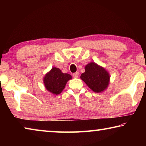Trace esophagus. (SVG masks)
<instances>
[{
    "mask_svg": "<svg viewBox=\"0 0 146 146\" xmlns=\"http://www.w3.org/2000/svg\"><path fill=\"white\" fill-rule=\"evenodd\" d=\"M78 75H79V73H78V72L74 73L73 74V76L74 78H77L78 76Z\"/></svg>",
    "mask_w": 146,
    "mask_h": 146,
    "instance_id": "1",
    "label": "esophagus"
}]
</instances>
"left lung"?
I'll list each match as a JSON object with an SVG mask.
<instances>
[{"instance_id":"left-lung-1","label":"left lung","mask_w":146,"mask_h":146,"mask_svg":"<svg viewBox=\"0 0 146 146\" xmlns=\"http://www.w3.org/2000/svg\"><path fill=\"white\" fill-rule=\"evenodd\" d=\"M80 78L94 92L100 93L108 88L110 76L104 68L92 62L85 66V72L81 74Z\"/></svg>"}]
</instances>
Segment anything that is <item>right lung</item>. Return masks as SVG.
Returning a JSON list of instances; mask_svg holds the SVG:
<instances>
[{
  "label": "right lung",
  "mask_w": 146,
  "mask_h": 146,
  "mask_svg": "<svg viewBox=\"0 0 146 146\" xmlns=\"http://www.w3.org/2000/svg\"><path fill=\"white\" fill-rule=\"evenodd\" d=\"M71 78L72 76L70 74L63 73L60 69L54 67L44 76V84L48 91L54 95H58Z\"/></svg>",
  "instance_id": "obj_1"
}]
</instances>
